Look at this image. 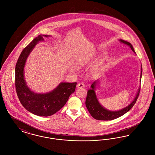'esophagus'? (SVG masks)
<instances>
[{
    "label": "esophagus",
    "mask_w": 155,
    "mask_h": 155,
    "mask_svg": "<svg viewBox=\"0 0 155 155\" xmlns=\"http://www.w3.org/2000/svg\"><path fill=\"white\" fill-rule=\"evenodd\" d=\"M84 86H85V85H84V83H82V82H81V83H78V84H77V88H83V87H84Z\"/></svg>",
    "instance_id": "1"
}]
</instances>
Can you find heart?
<instances>
[{"label": "heart", "mask_w": 155, "mask_h": 155, "mask_svg": "<svg viewBox=\"0 0 155 155\" xmlns=\"http://www.w3.org/2000/svg\"><path fill=\"white\" fill-rule=\"evenodd\" d=\"M88 61V58H85L82 56H78L74 59V65L77 67L81 68L86 65Z\"/></svg>", "instance_id": "heart-1"}]
</instances>
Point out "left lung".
<instances>
[{
	"label": "left lung",
	"mask_w": 155,
	"mask_h": 155,
	"mask_svg": "<svg viewBox=\"0 0 155 155\" xmlns=\"http://www.w3.org/2000/svg\"><path fill=\"white\" fill-rule=\"evenodd\" d=\"M120 41L124 44L128 45L133 52H135L132 45L131 44L130 42L122 39H120ZM142 69L141 68L140 78L142 77ZM95 83H96V81H95L92 84L91 89H89L88 91L87 96L85 101V104L91 115L95 119L98 120H114V119L120 117L121 116L124 115L125 113L130 110L133 107V106L135 104V103H136V101H137V99L138 98L139 94L140 93V87L139 89L138 94L136 97H135V99H134L133 102L129 106H128L127 107L120 110L111 111L106 110L100 104V103H99L94 91Z\"/></svg>",
	"instance_id": "8db88e82"
}]
</instances>
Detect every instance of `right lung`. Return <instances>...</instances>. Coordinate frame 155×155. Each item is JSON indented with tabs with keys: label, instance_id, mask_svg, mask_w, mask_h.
Returning a JSON list of instances; mask_svg holds the SVG:
<instances>
[{
	"label": "right lung",
	"instance_id": "obj_1",
	"mask_svg": "<svg viewBox=\"0 0 155 155\" xmlns=\"http://www.w3.org/2000/svg\"><path fill=\"white\" fill-rule=\"evenodd\" d=\"M42 40L43 37L39 35L21 53L15 66V86L20 102L26 110L38 116L47 117L54 114L65 105L69 96L75 91L77 83L61 82L52 92L45 94H37L30 91L24 80V67L30 52L38 41Z\"/></svg>",
	"mask_w": 155,
	"mask_h": 155
}]
</instances>
